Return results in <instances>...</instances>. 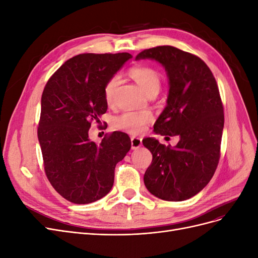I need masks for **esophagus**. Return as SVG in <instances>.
<instances>
[{"label":"esophagus","mask_w":258,"mask_h":258,"mask_svg":"<svg viewBox=\"0 0 258 258\" xmlns=\"http://www.w3.org/2000/svg\"><path fill=\"white\" fill-rule=\"evenodd\" d=\"M142 145V139L139 137H131V148L132 150H137Z\"/></svg>","instance_id":"obj_1"}]
</instances>
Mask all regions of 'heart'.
I'll use <instances>...</instances> for the list:
<instances>
[{
	"label": "heart",
	"mask_w": 258,
	"mask_h": 258,
	"mask_svg": "<svg viewBox=\"0 0 258 258\" xmlns=\"http://www.w3.org/2000/svg\"><path fill=\"white\" fill-rule=\"evenodd\" d=\"M128 75L141 87L147 95L157 93L161 79L160 74L155 69L146 66H137L129 69ZM118 79L116 76L108 79L103 87V96L106 104L111 105L114 102L115 93ZM153 121V114L150 111H138V112H124L114 118V127L126 131L131 135H138L146 128L150 122Z\"/></svg>",
	"instance_id": "1"
}]
</instances>
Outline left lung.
Instances as JSON below:
<instances>
[{
    "instance_id": "8db88e82",
    "label": "left lung",
    "mask_w": 258,
    "mask_h": 258,
    "mask_svg": "<svg viewBox=\"0 0 258 258\" xmlns=\"http://www.w3.org/2000/svg\"><path fill=\"white\" fill-rule=\"evenodd\" d=\"M165 67L169 77L167 106L154 124L161 136H178L175 146L147 138L143 145L153 160L144 174L152 195L183 201L202 190L212 178L221 157L224 107L213 73L196 54L173 46H157L138 53Z\"/></svg>"
}]
</instances>
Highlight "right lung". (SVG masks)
I'll list each match as a JSON object with an SVG mask.
<instances>
[{"label": "right lung", "mask_w": 258, "mask_h": 258, "mask_svg": "<svg viewBox=\"0 0 258 258\" xmlns=\"http://www.w3.org/2000/svg\"><path fill=\"white\" fill-rule=\"evenodd\" d=\"M132 56L81 53L54 72L41 101L37 127L44 169L51 186L76 205L95 202L110 192L117 162L131 147L130 138L114 131L99 145L89 140L92 121L106 113L105 82Z\"/></svg>", "instance_id": "1"}]
</instances>
